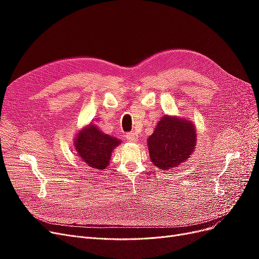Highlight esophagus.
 I'll return each instance as SVG.
<instances>
[{
    "label": "esophagus",
    "mask_w": 259,
    "mask_h": 259,
    "mask_svg": "<svg viewBox=\"0 0 259 259\" xmlns=\"http://www.w3.org/2000/svg\"><path fill=\"white\" fill-rule=\"evenodd\" d=\"M125 139L127 140V142L130 143H136L138 140V135L136 134V133L132 132V133H127L126 136H125Z\"/></svg>",
    "instance_id": "esophagus-1"
}]
</instances>
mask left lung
Here are the masks:
<instances>
[{"instance_id":"1","label":"left lung","mask_w":259,"mask_h":259,"mask_svg":"<svg viewBox=\"0 0 259 259\" xmlns=\"http://www.w3.org/2000/svg\"><path fill=\"white\" fill-rule=\"evenodd\" d=\"M150 160L164 170L182 165L197 146V128L193 122L176 115H163L147 139Z\"/></svg>"}]
</instances>
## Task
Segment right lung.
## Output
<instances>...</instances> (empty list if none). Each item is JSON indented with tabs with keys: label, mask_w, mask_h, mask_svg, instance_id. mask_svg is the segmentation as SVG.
Listing matches in <instances>:
<instances>
[{
	"label": "right lung",
	"mask_w": 259,
	"mask_h": 259,
	"mask_svg": "<svg viewBox=\"0 0 259 259\" xmlns=\"http://www.w3.org/2000/svg\"><path fill=\"white\" fill-rule=\"evenodd\" d=\"M121 140L101 132L96 124L86 125L73 139L74 150L81 160L96 169H105L111 160L112 151Z\"/></svg>",
	"instance_id": "add662e5"
}]
</instances>
